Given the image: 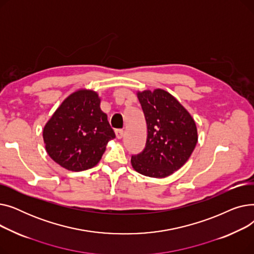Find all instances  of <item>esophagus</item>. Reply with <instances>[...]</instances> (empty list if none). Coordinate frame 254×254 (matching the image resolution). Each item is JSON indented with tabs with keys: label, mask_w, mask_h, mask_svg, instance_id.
Masks as SVG:
<instances>
[{
	"label": "esophagus",
	"mask_w": 254,
	"mask_h": 254,
	"mask_svg": "<svg viewBox=\"0 0 254 254\" xmlns=\"http://www.w3.org/2000/svg\"><path fill=\"white\" fill-rule=\"evenodd\" d=\"M115 135H116L117 139H122L124 137V129H120V128L116 129L115 130Z\"/></svg>",
	"instance_id": "1"
}]
</instances>
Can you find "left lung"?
<instances>
[{
	"label": "left lung",
	"instance_id": "8db88e82",
	"mask_svg": "<svg viewBox=\"0 0 254 254\" xmlns=\"http://www.w3.org/2000/svg\"><path fill=\"white\" fill-rule=\"evenodd\" d=\"M147 125L144 149L131 155V166L145 176L164 178L179 170L197 142L194 120L169 92L155 89L138 92Z\"/></svg>",
	"mask_w": 254,
	"mask_h": 254
}]
</instances>
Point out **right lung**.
I'll return each mask as SVG.
<instances>
[{"instance_id":"right-lung-1","label":"right lung","mask_w":254,"mask_h":254,"mask_svg":"<svg viewBox=\"0 0 254 254\" xmlns=\"http://www.w3.org/2000/svg\"><path fill=\"white\" fill-rule=\"evenodd\" d=\"M115 138L100 98L92 90H78L66 98L43 130L46 151L57 164L70 171L95 167L106 145Z\"/></svg>"}]
</instances>
